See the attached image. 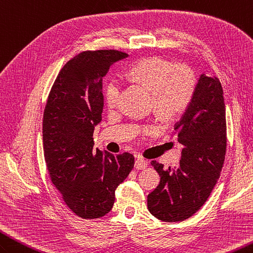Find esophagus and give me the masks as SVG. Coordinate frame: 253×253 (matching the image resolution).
I'll list each match as a JSON object with an SVG mask.
<instances>
[{
    "instance_id": "esophagus-1",
    "label": "esophagus",
    "mask_w": 253,
    "mask_h": 253,
    "mask_svg": "<svg viewBox=\"0 0 253 253\" xmlns=\"http://www.w3.org/2000/svg\"><path fill=\"white\" fill-rule=\"evenodd\" d=\"M134 167H135L136 170H144L148 167V162L144 159H137L134 164Z\"/></svg>"
}]
</instances>
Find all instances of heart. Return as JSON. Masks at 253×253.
I'll return each mask as SVG.
<instances>
[{"label":"heart","mask_w":253,"mask_h":253,"mask_svg":"<svg viewBox=\"0 0 253 253\" xmlns=\"http://www.w3.org/2000/svg\"><path fill=\"white\" fill-rule=\"evenodd\" d=\"M127 76L150 91V103L160 119L169 121L184 114L192 104L197 80L194 71L185 65L160 56L139 59L127 69ZM119 83L109 80L104 86V100L108 108L117 105ZM150 132V128L145 130Z\"/></svg>","instance_id":"heart-1"}]
</instances>
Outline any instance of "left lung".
I'll list each match as a JSON object with an SVG mask.
<instances>
[{"label":"left lung","mask_w":253,"mask_h":253,"mask_svg":"<svg viewBox=\"0 0 253 253\" xmlns=\"http://www.w3.org/2000/svg\"><path fill=\"white\" fill-rule=\"evenodd\" d=\"M183 145L178 166L166 170L151 161L160 183L147 197L149 212L165 222L184 221L209 198L226 154L223 88L216 77L200 75L192 104L174 126Z\"/></svg>","instance_id":"obj_1"}]
</instances>
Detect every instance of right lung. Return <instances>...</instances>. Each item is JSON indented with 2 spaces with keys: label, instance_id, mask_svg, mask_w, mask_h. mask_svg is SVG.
Masks as SVG:
<instances>
[{
  "label": "right lung",
  "instance_id": "1",
  "mask_svg": "<svg viewBox=\"0 0 253 253\" xmlns=\"http://www.w3.org/2000/svg\"><path fill=\"white\" fill-rule=\"evenodd\" d=\"M127 54L87 50L75 56L56 78L43 116L44 158L50 179L69 209L98 218L112 209L115 190L134 167L133 155L93 150L102 121L103 78Z\"/></svg>",
  "mask_w": 253,
  "mask_h": 253
}]
</instances>
